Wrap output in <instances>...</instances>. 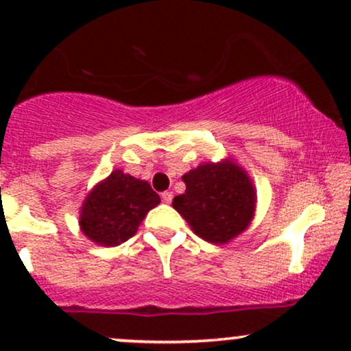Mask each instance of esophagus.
Returning <instances> with one entry per match:
<instances>
[{"label": "esophagus", "instance_id": "1", "mask_svg": "<svg viewBox=\"0 0 351 351\" xmlns=\"http://www.w3.org/2000/svg\"><path fill=\"white\" fill-rule=\"evenodd\" d=\"M162 199H163V203L170 204L173 201V193L171 191H163L162 193Z\"/></svg>", "mask_w": 351, "mask_h": 351}]
</instances>
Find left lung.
Returning a JSON list of instances; mask_svg holds the SVG:
<instances>
[{"label": "left lung", "instance_id": "left-lung-1", "mask_svg": "<svg viewBox=\"0 0 351 351\" xmlns=\"http://www.w3.org/2000/svg\"><path fill=\"white\" fill-rule=\"evenodd\" d=\"M181 178L186 189L171 204L196 236L226 244L249 228L256 213V186L234 160L201 163Z\"/></svg>", "mask_w": 351, "mask_h": 351}]
</instances>
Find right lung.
I'll return each mask as SVG.
<instances>
[{
    "label": "right lung",
    "instance_id": "right-lung-1",
    "mask_svg": "<svg viewBox=\"0 0 351 351\" xmlns=\"http://www.w3.org/2000/svg\"><path fill=\"white\" fill-rule=\"evenodd\" d=\"M160 201L148 181L114 170L84 199L79 216L80 231L92 243L114 247L135 236L145 216Z\"/></svg>",
    "mask_w": 351,
    "mask_h": 351
}]
</instances>
